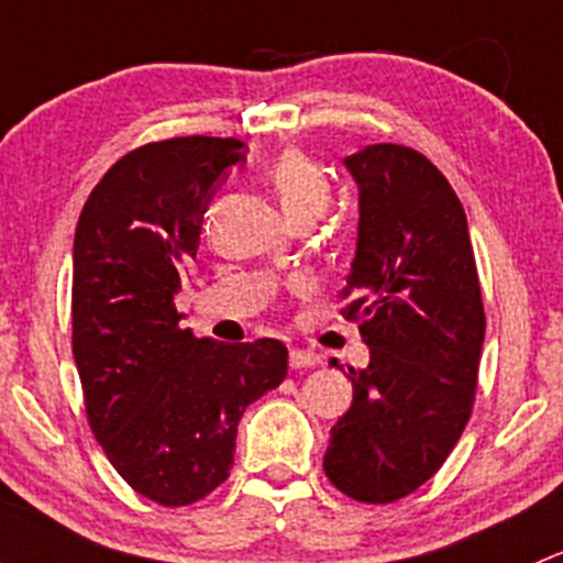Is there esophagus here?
Segmentation results:
<instances>
[{
  "label": "esophagus",
  "instance_id": "esophagus-1",
  "mask_svg": "<svg viewBox=\"0 0 563 563\" xmlns=\"http://www.w3.org/2000/svg\"><path fill=\"white\" fill-rule=\"evenodd\" d=\"M288 365H291L294 371H302V367H316V365H321V360H318L313 351L291 349V354H288Z\"/></svg>",
  "mask_w": 563,
  "mask_h": 563
}]
</instances>
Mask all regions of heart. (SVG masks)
Returning a JSON list of instances; mask_svg holds the SVG:
<instances>
[{
	"mask_svg": "<svg viewBox=\"0 0 563 563\" xmlns=\"http://www.w3.org/2000/svg\"><path fill=\"white\" fill-rule=\"evenodd\" d=\"M266 181H269L272 192L277 196L291 223L302 218L316 220L318 214H323V209L329 207V198H332L329 176L302 152L288 150L277 155L266 172Z\"/></svg>",
	"mask_w": 563,
	"mask_h": 563,
	"instance_id": "1",
	"label": "heart"
}]
</instances>
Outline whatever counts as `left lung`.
I'll use <instances>...</instances> for the list:
<instances>
[{"mask_svg":"<svg viewBox=\"0 0 563 563\" xmlns=\"http://www.w3.org/2000/svg\"><path fill=\"white\" fill-rule=\"evenodd\" d=\"M360 187V236L343 308L371 349L349 367L354 402L332 428L323 471L354 501L389 504L444 465L468 424L485 308L463 203L411 146L345 157Z\"/></svg>","mask_w":563,"mask_h":563,"instance_id":"1","label":"left lung"}]
</instances>
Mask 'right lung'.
I'll return each mask as SVG.
<instances>
[{
    "instance_id": "add662e5",
    "label": "right lung",
    "mask_w": 563,
    "mask_h": 563,
    "mask_svg": "<svg viewBox=\"0 0 563 563\" xmlns=\"http://www.w3.org/2000/svg\"><path fill=\"white\" fill-rule=\"evenodd\" d=\"M236 139L185 135L128 152L81 209L73 242V356L87 419L117 474L163 507L229 479L236 424L280 387V340L225 345L179 329L174 297Z\"/></svg>"
}]
</instances>
